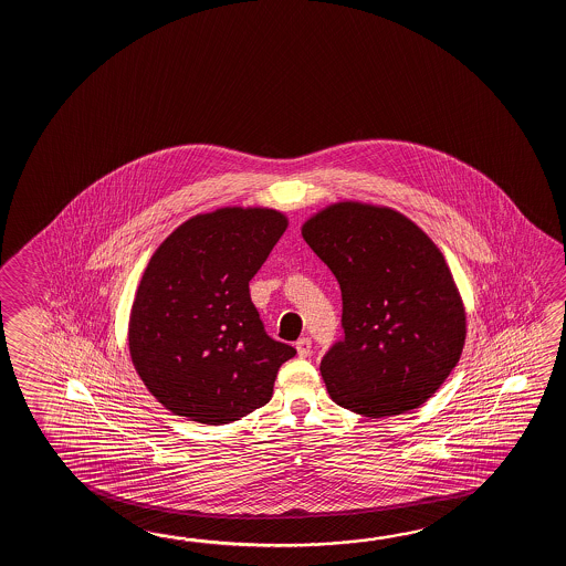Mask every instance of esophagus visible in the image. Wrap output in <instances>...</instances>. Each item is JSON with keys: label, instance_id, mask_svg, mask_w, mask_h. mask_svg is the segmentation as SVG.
<instances>
[{"label": "esophagus", "instance_id": "1", "mask_svg": "<svg viewBox=\"0 0 566 566\" xmlns=\"http://www.w3.org/2000/svg\"><path fill=\"white\" fill-rule=\"evenodd\" d=\"M295 349L300 354V358H307L312 354V339L310 337H301L295 342Z\"/></svg>", "mask_w": 566, "mask_h": 566}]
</instances>
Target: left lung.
<instances>
[{
	"label": "left lung",
	"instance_id": "8db88e82",
	"mask_svg": "<svg viewBox=\"0 0 566 566\" xmlns=\"http://www.w3.org/2000/svg\"><path fill=\"white\" fill-rule=\"evenodd\" d=\"M301 234L342 289L344 339L319 366L332 400L373 419L419 409L465 344L443 253L405 214L352 200L313 214Z\"/></svg>",
	"mask_w": 566,
	"mask_h": 566
}]
</instances>
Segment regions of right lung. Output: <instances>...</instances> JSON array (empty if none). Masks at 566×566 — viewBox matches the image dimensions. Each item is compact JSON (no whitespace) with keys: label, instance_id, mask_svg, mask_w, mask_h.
Returning <instances> with one entry per match:
<instances>
[{"label":"right lung","instance_id":"obj_1","mask_svg":"<svg viewBox=\"0 0 566 566\" xmlns=\"http://www.w3.org/2000/svg\"><path fill=\"white\" fill-rule=\"evenodd\" d=\"M287 229L273 208L227 206L186 220L145 266L129 354L147 390L178 417L227 424L273 397L297 352L266 336L249 281Z\"/></svg>","mask_w":566,"mask_h":566}]
</instances>
